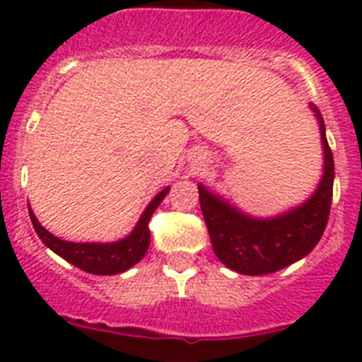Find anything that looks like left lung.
I'll list each match as a JSON object with an SVG mask.
<instances>
[{"label": "left lung", "instance_id": "1", "mask_svg": "<svg viewBox=\"0 0 362 362\" xmlns=\"http://www.w3.org/2000/svg\"><path fill=\"white\" fill-rule=\"evenodd\" d=\"M323 142V176L306 203L276 218H252L199 184V201L214 253L227 269L246 276L270 274L308 255L325 231L332 203L334 159L317 107Z\"/></svg>", "mask_w": 362, "mask_h": 362}]
</instances>
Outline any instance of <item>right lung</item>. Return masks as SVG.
<instances>
[{"mask_svg": "<svg viewBox=\"0 0 362 362\" xmlns=\"http://www.w3.org/2000/svg\"><path fill=\"white\" fill-rule=\"evenodd\" d=\"M169 193V187H165L163 192H159L156 197L150 201L146 210L142 212L141 220L136 221L135 229L131 231L125 238L118 242H109V244H98V242H67L62 238L54 237L52 233H48L45 227L37 221L35 214L30 209V218L33 223V229L42 240V244L50 247L54 253H58L59 257L69 261L84 272L99 276H112L125 272L133 264L141 261L148 252L150 246V229L148 221L163 201L165 195Z\"/></svg>", "mask_w": 362, "mask_h": 362, "instance_id": "1", "label": "right lung"}]
</instances>
